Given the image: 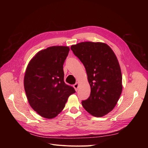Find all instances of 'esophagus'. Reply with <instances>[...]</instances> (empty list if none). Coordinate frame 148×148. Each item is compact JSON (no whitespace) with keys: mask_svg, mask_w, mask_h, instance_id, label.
Segmentation results:
<instances>
[{"mask_svg":"<svg viewBox=\"0 0 148 148\" xmlns=\"http://www.w3.org/2000/svg\"><path fill=\"white\" fill-rule=\"evenodd\" d=\"M78 86H79V83H76L73 85V87H74V88L75 89L76 91L78 90Z\"/></svg>","mask_w":148,"mask_h":148,"instance_id":"1","label":"esophagus"}]
</instances>
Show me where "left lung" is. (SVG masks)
Here are the masks:
<instances>
[{
  "instance_id": "1",
  "label": "left lung",
  "mask_w": 148,
  "mask_h": 148,
  "mask_svg": "<svg viewBox=\"0 0 148 148\" xmlns=\"http://www.w3.org/2000/svg\"><path fill=\"white\" fill-rule=\"evenodd\" d=\"M74 54L84 65L91 94L82 104L88 113L96 117L114 109L122 91V76L115 53L107 44L82 42L71 46Z\"/></svg>"
}]
</instances>
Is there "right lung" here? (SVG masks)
<instances>
[{"instance_id":"obj_1","label":"right lung","mask_w":148,"mask_h":148,"mask_svg":"<svg viewBox=\"0 0 148 148\" xmlns=\"http://www.w3.org/2000/svg\"><path fill=\"white\" fill-rule=\"evenodd\" d=\"M68 46H56L36 53L26 69L24 88L30 106L41 117L55 118L63 110L69 97L75 92L64 82L63 65Z\"/></svg>"}]
</instances>
